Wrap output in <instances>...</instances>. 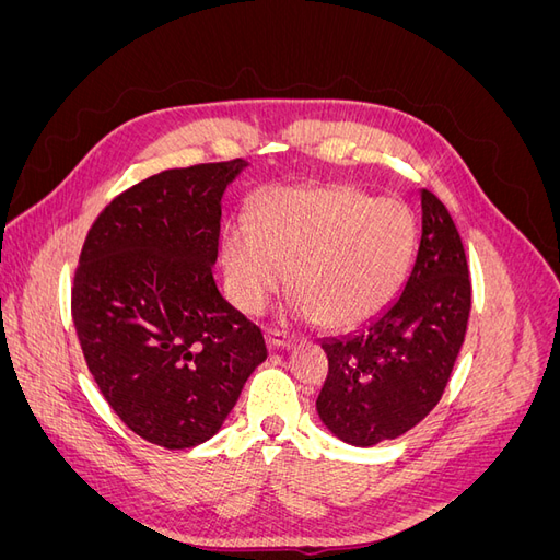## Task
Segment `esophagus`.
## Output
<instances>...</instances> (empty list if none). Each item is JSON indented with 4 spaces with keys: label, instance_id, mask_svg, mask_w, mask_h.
Listing matches in <instances>:
<instances>
[{
    "label": "esophagus",
    "instance_id": "esophagus-1",
    "mask_svg": "<svg viewBox=\"0 0 560 560\" xmlns=\"http://www.w3.org/2000/svg\"><path fill=\"white\" fill-rule=\"evenodd\" d=\"M266 346H268V350H284V348L294 346V336H290L282 329H268L266 331Z\"/></svg>",
    "mask_w": 560,
    "mask_h": 560
}]
</instances>
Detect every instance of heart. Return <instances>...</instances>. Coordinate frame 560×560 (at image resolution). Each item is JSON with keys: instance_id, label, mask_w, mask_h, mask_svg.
Masks as SVG:
<instances>
[{"instance_id": "obj_1", "label": "heart", "mask_w": 560, "mask_h": 560, "mask_svg": "<svg viewBox=\"0 0 560 560\" xmlns=\"http://www.w3.org/2000/svg\"><path fill=\"white\" fill-rule=\"evenodd\" d=\"M411 214L350 186H278L252 212L249 231L222 238L231 301L259 315L290 276L301 317L348 329L395 296L413 254Z\"/></svg>"}]
</instances>
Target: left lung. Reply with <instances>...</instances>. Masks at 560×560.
Listing matches in <instances>:
<instances>
[{
	"label": "left lung",
	"mask_w": 560,
	"mask_h": 560,
	"mask_svg": "<svg viewBox=\"0 0 560 560\" xmlns=\"http://www.w3.org/2000/svg\"><path fill=\"white\" fill-rule=\"evenodd\" d=\"M418 196L420 241L401 292L360 329L319 341L329 374L317 416L352 446L416 428L442 399L465 343L471 284L460 233L442 200Z\"/></svg>",
	"instance_id": "obj_1"
}]
</instances>
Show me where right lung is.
I'll return each instance as SVG.
<instances>
[{
  "label": "right lung",
  "instance_id": "obj_1",
  "mask_svg": "<svg viewBox=\"0 0 560 560\" xmlns=\"http://www.w3.org/2000/svg\"><path fill=\"white\" fill-rule=\"evenodd\" d=\"M243 159L175 167L116 196L83 243L72 319L91 376L147 442L191 448L222 430L266 360L257 325L219 294V219Z\"/></svg>",
  "mask_w": 560,
  "mask_h": 560
}]
</instances>
